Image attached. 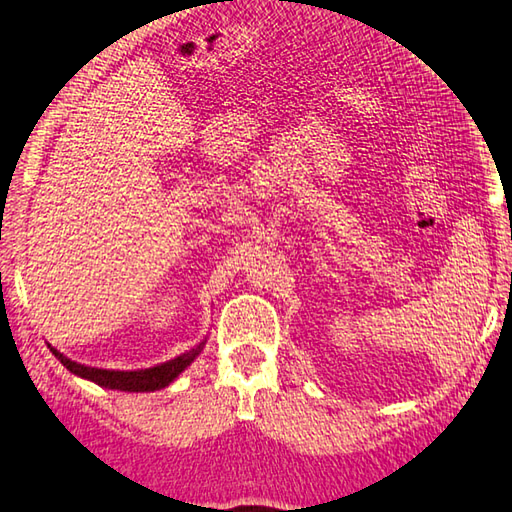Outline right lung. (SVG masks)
I'll use <instances>...</instances> for the list:
<instances>
[{
    "label": "right lung",
    "mask_w": 512,
    "mask_h": 512,
    "mask_svg": "<svg viewBox=\"0 0 512 512\" xmlns=\"http://www.w3.org/2000/svg\"><path fill=\"white\" fill-rule=\"evenodd\" d=\"M202 348H204V342L195 346L193 350H188V353L170 359V362L162 366H153L146 370H104V368H93V366L70 362L68 357H64L59 350L50 346L53 355L70 370V373L90 379V382H95L104 388L128 390V393H150V390H159L168 386L186 366H190V362H193L199 353H202Z\"/></svg>",
    "instance_id": "right-lung-1"
}]
</instances>
